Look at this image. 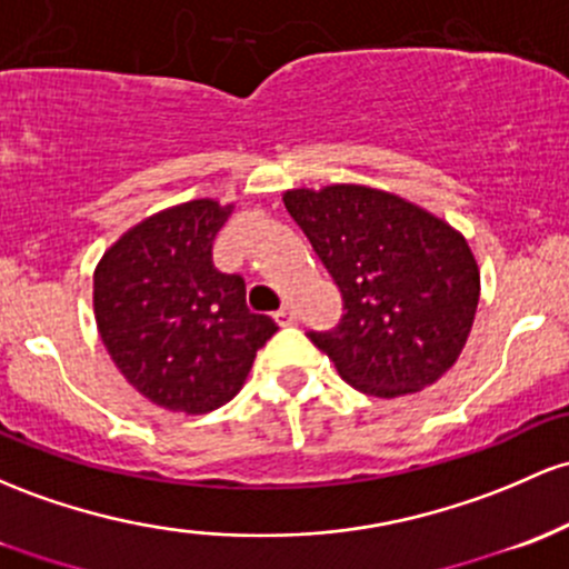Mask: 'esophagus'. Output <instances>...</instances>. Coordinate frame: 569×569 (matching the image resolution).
Segmentation results:
<instances>
[{"label":"esophagus","instance_id":"obj_1","mask_svg":"<svg viewBox=\"0 0 569 569\" xmlns=\"http://www.w3.org/2000/svg\"><path fill=\"white\" fill-rule=\"evenodd\" d=\"M274 321H278L280 327H291V323L297 321V310L291 308V305H283V308H280L278 313H274Z\"/></svg>","mask_w":569,"mask_h":569}]
</instances>
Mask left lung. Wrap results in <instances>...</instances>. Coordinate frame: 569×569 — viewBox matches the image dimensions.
<instances>
[{
  "label": "left lung",
  "mask_w": 569,
  "mask_h": 569,
  "mask_svg": "<svg viewBox=\"0 0 569 569\" xmlns=\"http://www.w3.org/2000/svg\"><path fill=\"white\" fill-rule=\"evenodd\" d=\"M291 218L342 295L340 323L308 332L356 391L427 389L459 359L480 297L470 246L397 193L337 183L283 193Z\"/></svg>",
  "instance_id": "8db88e82"
}]
</instances>
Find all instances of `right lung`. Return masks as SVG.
<instances>
[{"label":"right lung","mask_w":569,"mask_h":569,"mask_svg":"<svg viewBox=\"0 0 569 569\" xmlns=\"http://www.w3.org/2000/svg\"><path fill=\"white\" fill-rule=\"evenodd\" d=\"M232 204L191 199L129 229L93 272V316L121 376L172 413L202 416L246 383L278 332L246 305V280L218 272L213 240Z\"/></svg>","instance_id":"right-lung-1"}]
</instances>
